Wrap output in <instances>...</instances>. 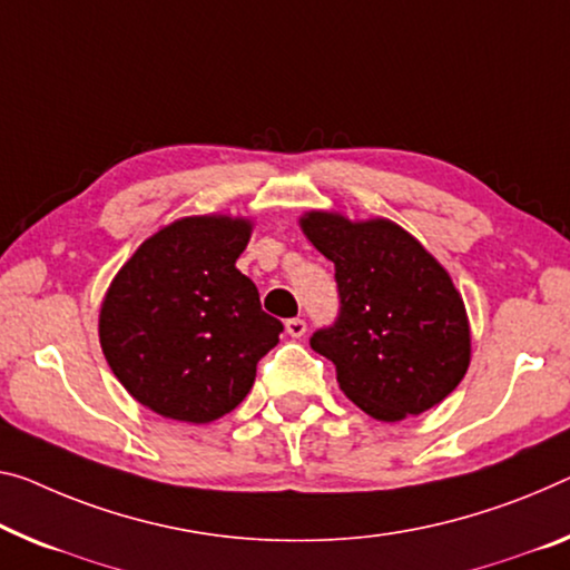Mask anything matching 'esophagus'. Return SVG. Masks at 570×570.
<instances>
[{
	"label": "esophagus",
	"mask_w": 570,
	"mask_h": 570,
	"mask_svg": "<svg viewBox=\"0 0 570 570\" xmlns=\"http://www.w3.org/2000/svg\"><path fill=\"white\" fill-rule=\"evenodd\" d=\"M285 331H287V336L301 338V336H305V331H308V326H305L303 318H291V321H285Z\"/></svg>",
	"instance_id": "esophagus-1"
}]
</instances>
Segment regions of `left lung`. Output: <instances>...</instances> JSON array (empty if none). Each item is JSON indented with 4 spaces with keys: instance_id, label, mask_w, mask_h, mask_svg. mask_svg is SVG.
<instances>
[{
    "instance_id": "obj_1",
    "label": "left lung",
    "mask_w": 570,
    "mask_h": 570,
    "mask_svg": "<svg viewBox=\"0 0 570 570\" xmlns=\"http://www.w3.org/2000/svg\"><path fill=\"white\" fill-rule=\"evenodd\" d=\"M301 229L336 267L338 315L311 346L334 362L344 395L384 423L449 397L469 370L471 331L438 259L387 218L311 212Z\"/></svg>"
}]
</instances>
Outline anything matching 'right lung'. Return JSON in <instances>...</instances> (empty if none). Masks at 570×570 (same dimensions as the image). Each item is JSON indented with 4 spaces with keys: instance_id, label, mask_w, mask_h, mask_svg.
Segmentation results:
<instances>
[{
    "instance_id": "right-lung-1",
    "label": "right lung",
    "mask_w": 570,
    "mask_h": 570,
    "mask_svg": "<svg viewBox=\"0 0 570 570\" xmlns=\"http://www.w3.org/2000/svg\"><path fill=\"white\" fill-rule=\"evenodd\" d=\"M249 234L247 218H180L139 244L114 277L99 313L104 356L153 413L183 423L232 413L279 341L283 323L236 269Z\"/></svg>"
}]
</instances>
